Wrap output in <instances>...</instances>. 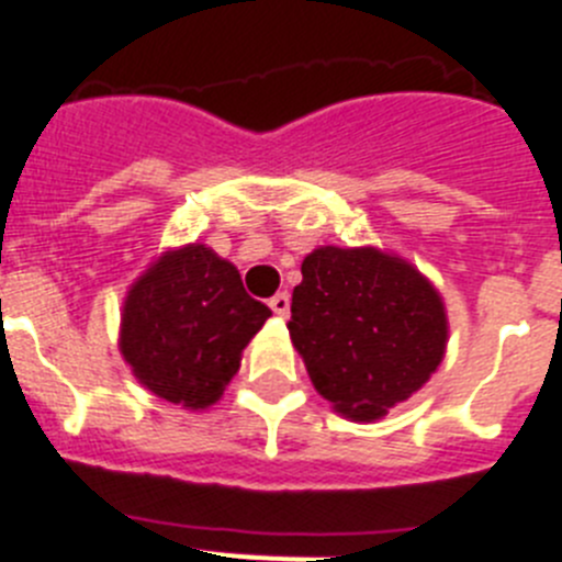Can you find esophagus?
<instances>
[{"label":"esophagus","mask_w":562,"mask_h":562,"mask_svg":"<svg viewBox=\"0 0 562 562\" xmlns=\"http://www.w3.org/2000/svg\"><path fill=\"white\" fill-rule=\"evenodd\" d=\"M269 307L277 313V316L285 318L288 311H291V296H288L285 291L274 293V296H271V300H269Z\"/></svg>","instance_id":"obj_1"}]
</instances>
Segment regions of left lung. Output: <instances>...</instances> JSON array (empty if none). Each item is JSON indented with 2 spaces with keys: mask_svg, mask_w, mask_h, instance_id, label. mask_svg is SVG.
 <instances>
[{
  "mask_svg": "<svg viewBox=\"0 0 562 562\" xmlns=\"http://www.w3.org/2000/svg\"><path fill=\"white\" fill-rule=\"evenodd\" d=\"M293 347L344 417L381 419L442 363L448 316L437 288L401 257L322 246L293 288Z\"/></svg>",
  "mask_w": 562,
  "mask_h": 562,
  "instance_id": "left-lung-1",
  "label": "left lung"
}]
</instances>
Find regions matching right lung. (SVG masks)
I'll return each mask as SVG.
<instances>
[{
	"mask_svg": "<svg viewBox=\"0 0 562 562\" xmlns=\"http://www.w3.org/2000/svg\"><path fill=\"white\" fill-rule=\"evenodd\" d=\"M269 316L229 260L190 244L165 251L131 285L120 352L156 397L206 408L237 375L240 352Z\"/></svg>",
	"mask_w": 562,
	"mask_h": 562,
	"instance_id": "1",
	"label": "right lung"
}]
</instances>
